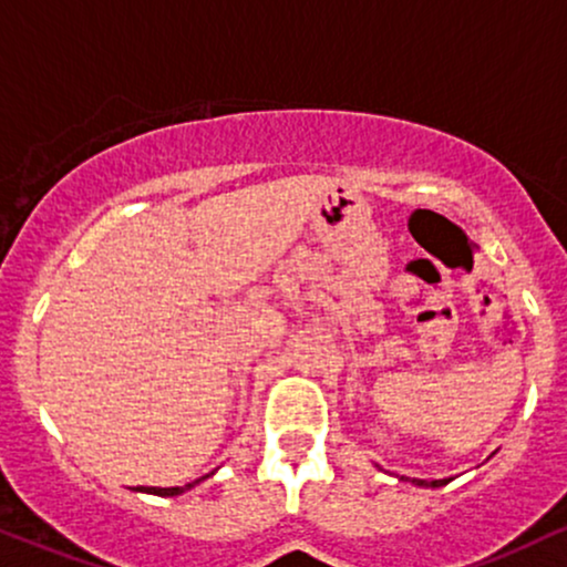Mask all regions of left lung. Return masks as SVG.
Instances as JSON below:
<instances>
[{
  "label": "left lung",
  "instance_id": "left-lung-1",
  "mask_svg": "<svg viewBox=\"0 0 567 567\" xmlns=\"http://www.w3.org/2000/svg\"><path fill=\"white\" fill-rule=\"evenodd\" d=\"M417 483V486H433V488H439V486H443V483L446 481H431V483H425V481H414Z\"/></svg>",
  "mask_w": 567,
  "mask_h": 567
}]
</instances>
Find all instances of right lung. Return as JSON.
Listing matches in <instances>:
<instances>
[{
  "mask_svg": "<svg viewBox=\"0 0 567 567\" xmlns=\"http://www.w3.org/2000/svg\"><path fill=\"white\" fill-rule=\"evenodd\" d=\"M195 483H200V481H193V483H187V486H172V488H155V486H140L136 491H147V494H155V496H176V494H182V491H187V488H193Z\"/></svg>",
  "mask_w": 567,
  "mask_h": 567,
  "instance_id": "right-lung-1",
  "label": "right lung"
}]
</instances>
